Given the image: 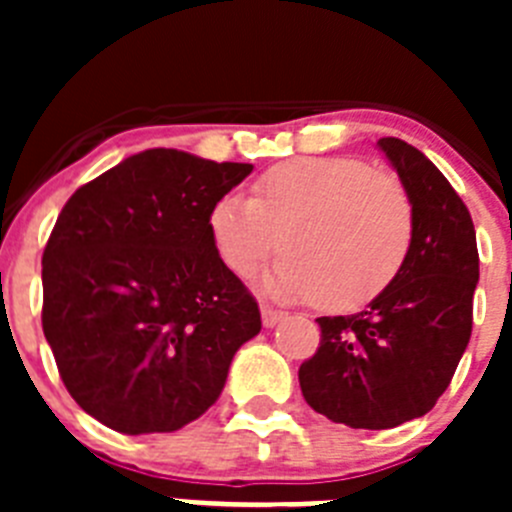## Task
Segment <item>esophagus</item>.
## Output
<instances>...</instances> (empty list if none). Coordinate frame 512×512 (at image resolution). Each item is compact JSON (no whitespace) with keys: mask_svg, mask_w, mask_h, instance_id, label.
<instances>
[{"mask_svg":"<svg viewBox=\"0 0 512 512\" xmlns=\"http://www.w3.org/2000/svg\"><path fill=\"white\" fill-rule=\"evenodd\" d=\"M279 320H282V312L274 310V307H269V305L261 307V323H264V328H274Z\"/></svg>","mask_w":512,"mask_h":512,"instance_id":"obj_1","label":"esophagus"}]
</instances>
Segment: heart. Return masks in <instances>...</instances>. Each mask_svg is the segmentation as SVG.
<instances>
[{
	"mask_svg": "<svg viewBox=\"0 0 512 512\" xmlns=\"http://www.w3.org/2000/svg\"><path fill=\"white\" fill-rule=\"evenodd\" d=\"M210 241L235 277H248L279 246L264 279L279 300L359 310L400 277L415 235L413 202L392 174L359 158H300L253 184L251 200L212 205Z\"/></svg>",
	"mask_w": 512,
	"mask_h": 512,
	"instance_id": "heart-1",
	"label": "heart"
}]
</instances>
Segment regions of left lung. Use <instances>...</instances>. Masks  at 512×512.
<instances>
[{
  "label": "left lung",
  "mask_w": 512,
  "mask_h": 512,
  "mask_svg": "<svg viewBox=\"0 0 512 512\" xmlns=\"http://www.w3.org/2000/svg\"><path fill=\"white\" fill-rule=\"evenodd\" d=\"M377 146L413 202V248L366 310L318 318L320 346L300 366L315 413L369 431L420 418L446 392L472 336L479 279L472 215L449 179L405 140Z\"/></svg>",
  "instance_id": "obj_1"
}]
</instances>
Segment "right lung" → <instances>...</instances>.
Listing matches in <instances>:
<instances>
[{
    "label": "right lung",
    "mask_w": 512,
    "mask_h": 512,
    "mask_svg": "<svg viewBox=\"0 0 512 512\" xmlns=\"http://www.w3.org/2000/svg\"><path fill=\"white\" fill-rule=\"evenodd\" d=\"M253 171L151 148L76 189L43 251V333L79 408L171 433L220 397L259 302L217 259L212 205Z\"/></svg>",
    "instance_id": "obj_1"
}]
</instances>
